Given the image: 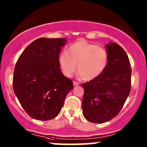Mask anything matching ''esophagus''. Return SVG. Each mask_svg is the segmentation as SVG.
<instances>
[{"label": "esophagus", "mask_w": 147, "mask_h": 147, "mask_svg": "<svg viewBox=\"0 0 147 147\" xmlns=\"http://www.w3.org/2000/svg\"><path fill=\"white\" fill-rule=\"evenodd\" d=\"M73 84H74V86H78V85H79L80 83L78 82H75V81H74Z\"/></svg>", "instance_id": "esophagus-1"}]
</instances>
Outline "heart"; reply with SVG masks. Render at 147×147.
Returning a JSON list of instances; mask_svg holds the SVG:
<instances>
[{"mask_svg": "<svg viewBox=\"0 0 147 147\" xmlns=\"http://www.w3.org/2000/svg\"><path fill=\"white\" fill-rule=\"evenodd\" d=\"M58 62L65 76L72 77L77 65L80 76L84 80H91L100 76L105 69L108 53L103 47L80 40L69 45L67 53H62Z\"/></svg>", "mask_w": 147, "mask_h": 147, "instance_id": "heart-1", "label": "heart"}]
</instances>
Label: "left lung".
I'll return each instance as SVG.
<instances>
[{
	"mask_svg": "<svg viewBox=\"0 0 147 147\" xmlns=\"http://www.w3.org/2000/svg\"><path fill=\"white\" fill-rule=\"evenodd\" d=\"M108 63L97 78L83 83L82 113L93 123H104L119 114L131 91V69L124 49L111 42L106 45Z\"/></svg>",
	"mask_w": 147,
	"mask_h": 147,
	"instance_id": "left-lung-1",
	"label": "left lung"
}]
</instances>
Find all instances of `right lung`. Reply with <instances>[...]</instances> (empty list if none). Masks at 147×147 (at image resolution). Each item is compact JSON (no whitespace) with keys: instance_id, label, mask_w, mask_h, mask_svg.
I'll return each instance as SVG.
<instances>
[{"instance_id":"right-lung-1","label":"right lung","mask_w":147,"mask_h":147,"mask_svg":"<svg viewBox=\"0 0 147 147\" xmlns=\"http://www.w3.org/2000/svg\"><path fill=\"white\" fill-rule=\"evenodd\" d=\"M64 38H40L25 49L14 69L13 87L30 117L47 121L59 115L73 83L61 72L58 57Z\"/></svg>"}]
</instances>
